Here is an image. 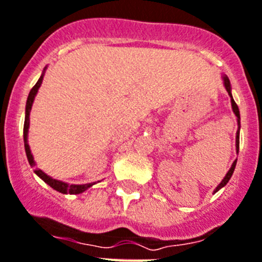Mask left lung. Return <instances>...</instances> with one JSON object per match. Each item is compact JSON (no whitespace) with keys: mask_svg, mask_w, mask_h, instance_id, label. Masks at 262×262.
<instances>
[{"mask_svg":"<svg viewBox=\"0 0 262 262\" xmlns=\"http://www.w3.org/2000/svg\"><path fill=\"white\" fill-rule=\"evenodd\" d=\"M224 85H225L226 92H228V93H229V96H230V101H232L233 112H234V114H236L237 118H238V120H237V121H238V130H237V136H236V148H237V153H238V149H239V111H238V106H237V104H236V102H234V100H233L232 93H230V82H229V78H228V77H224ZM236 162H237V158H236V161L233 162L232 168L229 169V172L226 173V176H225V177H224L223 181L220 182V185L217 186L214 192L220 190V189L223 188V186H225L226 184H228V181H229L230 177H232L233 172H234V168H236Z\"/></svg>","mask_w":262,"mask_h":262,"instance_id":"8db88e82","label":"left lung"}]
</instances>
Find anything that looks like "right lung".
I'll list each match as a JSON object with an SVG mask.
<instances>
[{"label":"right lung","instance_id":"add662e5","mask_svg":"<svg viewBox=\"0 0 262 262\" xmlns=\"http://www.w3.org/2000/svg\"><path fill=\"white\" fill-rule=\"evenodd\" d=\"M42 78H43V74L39 77V80L37 81V83L30 90L29 96H28V101H26V111H25V122H24V144H25V151H26V157H28V161L32 166H34V160H33V156L30 153V148H29V144H28V129H29V113H30V109H32V105H33V101H34V97H36L37 92H38L39 86H41V82H42ZM36 174L38 177L43 180V181L48 184L49 186H52L53 189H56L57 192L60 193H65V194H78V193H82L85 192L88 188L93 185V184H85V185H69L67 182H62V181H58V180H54L52 177H49L48 174L42 172V170H39L38 168H36Z\"/></svg>","mask_w":262,"mask_h":262}]
</instances>
